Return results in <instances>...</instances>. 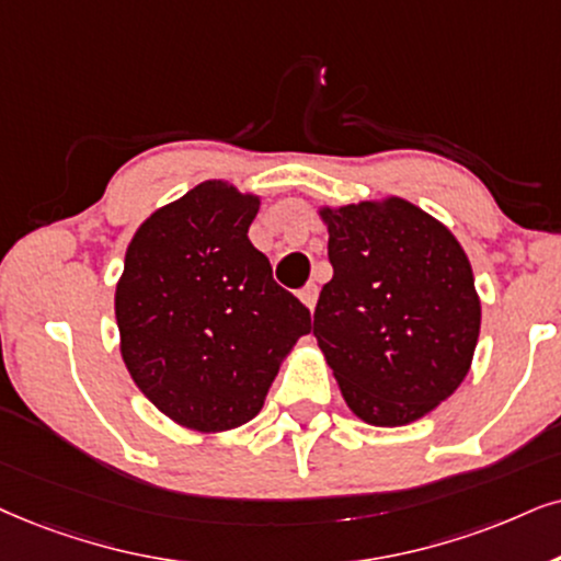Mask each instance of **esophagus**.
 <instances>
[{"mask_svg": "<svg viewBox=\"0 0 561 561\" xmlns=\"http://www.w3.org/2000/svg\"><path fill=\"white\" fill-rule=\"evenodd\" d=\"M297 297H300L305 308L313 310V308H316V300H318V287H316V285H305V287L300 289V293H297Z\"/></svg>", "mask_w": 561, "mask_h": 561, "instance_id": "obj_1", "label": "esophagus"}]
</instances>
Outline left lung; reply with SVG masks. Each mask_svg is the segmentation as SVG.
Segmentation results:
<instances>
[{
    "mask_svg": "<svg viewBox=\"0 0 561 561\" xmlns=\"http://www.w3.org/2000/svg\"><path fill=\"white\" fill-rule=\"evenodd\" d=\"M329 228L331 282L313 333L354 414L403 427L469 375L481 302L456 236L407 198L318 209Z\"/></svg>",
    "mask_w": 561,
    "mask_h": 561,
    "instance_id": "left-lung-1",
    "label": "left lung"
}]
</instances>
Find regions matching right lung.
<instances>
[{"label":"right lung","instance_id":"right-lung-1","mask_svg":"<svg viewBox=\"0 0 561 561\" xmlns=\"http://www.w3.org/2000/svg\"><path fill=\"white\" fill-rule=\"evenodd\" d=\"M259 204L228 181H204L152 211L126 248L116 285L124 365L186 430L251 422L282 359L313 329L248 240Z\"/></svg>","mask_w":561,"mask_h":561}]
</instances>
